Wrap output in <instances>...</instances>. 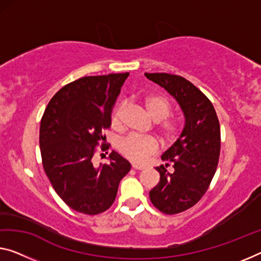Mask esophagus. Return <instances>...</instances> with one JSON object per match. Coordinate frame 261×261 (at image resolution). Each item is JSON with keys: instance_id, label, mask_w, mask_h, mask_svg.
Instances as JSON below:
<instances>
[{"instance_id": "obj_1", "label": "esophagus", "mask_w": 261, "mask_h": 261, "mask_svg": "<svg viewBox=\"0 0 261 261\" xmlns=\"http://www.w3.org/2000/svg\"><path fill=\"white\" fill-rule=\"evenodd\" d=\"M133 168L135 170H143V169H146V167L144 166H140V164H133Z\"/></svg>"}]
</instances>
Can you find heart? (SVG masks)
<instances>
[{"label": "heart", "mask_w": 261, "mask_h": 261, "mask_svg": "<svg viewBox=\"0 0 261 261\" xmlns=\"http://www.w3.org/2000/svg\"><path fill=\"white\" fill-rule=\"evenodd\" d=\"M143 105L148 114L154 121L158 122V130L166 142H172L177 139L181 130L179 123L174 119H168L172 112V103L166 95L151 94L143 99ZM126 113V103L119 102L111 113V123L117 129L123 126V118ZM120 154L134 163H142L155 154L159 149V144L153 138L128 135L120 140L118 144Z\"/></svg>", "instance_id": "obj_1"}]
</instances>
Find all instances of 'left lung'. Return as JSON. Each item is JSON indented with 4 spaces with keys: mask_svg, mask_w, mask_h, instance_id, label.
Here are the masks:
<instances>
[{
    "mask_svg": "<svg viewBox=\"0 0 261 261\" xmlns=\"http://www.w3.org/2000/svg\"><path fill=\"white\" fill-rule=\"evenodd\" d=\"M174 97L181 106L186 126L156 167L160 182L149 192L153 205L166 215L183 212L203 197L214 178L220 154V127L211 101L181 75L144 73ZM172 166L173 170H167Z\"/></svg>",
    "mask_w": 261,
    "mask_h": 261,
    "instance_id": "1",
    "label": "left lung"
}]
</instances>
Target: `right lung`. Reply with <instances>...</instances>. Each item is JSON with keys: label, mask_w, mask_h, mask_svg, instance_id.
<instances>
[{"label": "right lung", "mask_w": 261, "mask_h": 261, "mask_svg": "<svg viewBox=\"0 0 261 261\" xmlns=\"http://www.w3.org/2000/svg\"><path fill=\"white\" fill-rule=\"evenodd\" d=\"M126 73L90 75L74 80L56 93L44 112L39 147L47 178L71 209L98 215L110 209L119 183L130 163L115 151L110 164L95 168L92 158L102 132L111 126V113ZM108 149L101 142V150Z\"/></svg>", "instance_id": "1"}]
</instances>
